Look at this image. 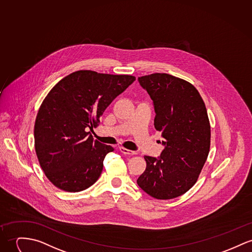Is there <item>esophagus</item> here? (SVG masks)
I'll list each match as a JSON object with an SVG mask.
<instances>
[{"label": "esophagus", "instance_id": "esophagus-1", "mask_svg": "<svg viewBox=\"0 0 252 252\" xmlns=\"http://www.w3.org/2000/svg\"><path fill=\"white\" fill-rule=\"evenodd\" d=\"M120 152L122 153V154H124V155H136L135 152H133V151H130V150H127V149H126V148H120Z\"/></svg>", "mask_w": 252, "mask_h": 252}]
</instances>
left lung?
I'll use <instances>...</instances> for the list:
<instances>
[{"instance_id":"1","label":"left lung","mask_w":252,"mask_h":252,"mask_svg":"<svg viewBox=\"0 0 252 252\" xmlns=\"http://www.w3.org/2000/svg\"><path fill=\"white\" fill-rule=\"evenodd\" d=\"M154 101L155 127L165 149L147 156L139 187L157 199L185 194L196 182L210 150L211 129L202 97L190 82L169 74L138 78ZM160 142V141H159Z\"/></svg>"}]
</instances>
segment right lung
<instances>
[{"label":"right lung","mask_w":252,"mask_h":252,"mask_svg":"<svg viewBox=\"0 0 252 252\" xmlns=\"http://www.w3.org/2000/svg\"><path fill=\"white\" fill-rule=\"evenodd\" d=\"M135 79L80 70L62 78L44 98L34 147L43 172L58 189L80 192L98 179L105 155L114 149L94 140L87 129L97 126L107 106Z\"/></svg>","instance_id":"add662e5"}]
</instances>
